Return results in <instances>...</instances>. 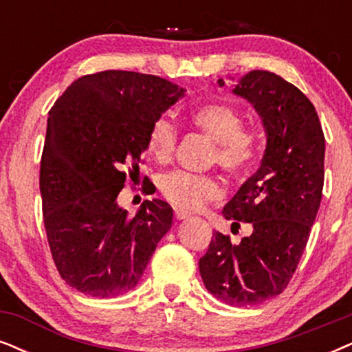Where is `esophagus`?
<instances>
[{
  "instance_id": "esophagus-1",
  "label": "esophagus",
  "mask_w": 352,
  "mask_h": 352,
  "mask_svg": "<svg viewBox=\"0 0 352 352\" xmlns=\"http://www.w3.org/2000/svg\"><path fill=\"white\" fill-rule=\"evenodd\" d=\"M173 217H175L177 221H184V219H186V217H188V214H186V212H184V211H180V209H175V211H173Z\"/></svg>"
}]
</instances>
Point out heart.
I'll return each mask as SVG.
<instances>
[{
	"label": "heart",
	"instance_id": "b5f03b06",
	"mask_svg": "<svg viewBox=\"0 0 352 352\" xmlns=\"http://www.w3.org/2000/svg\"><path fill=\"white\" fill-rule=\"evenodd\" d=\"M190 122L214 141L212 162L234 175H245L252 170L260 155V140L255 131L243 126L242 115L235 107L224 102H206L191 109ZM177 140L175 123L167 117H159L151 124L146 149L157 162H167L175 153ZM159 188L172 206L185 212L199 211L224 195L222 184L214 175L185 170L166 173Z\"/></svg>",
	"mask_w": 352,
	"mask_h": 352
}]
</instances>
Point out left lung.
<instances>
[{
    "label": "left lung",
    "mask_w": 352,
    "mask_h": 352,
    "mask_svg": "<svg viewBox=\"0 0 352 352\" xmlns=\"http://www.w3.org/2000/svg\"><path fill=\"white\" fill-rule=\"evenodd\" d=\"M234 94L252 102L268 141L261 167L222 214L237 228L250 222L253 232L239 243L212 234L199 273L217 299L247 307L281 294L296 273L322 201L324 136L312 102L278 74L250 71Z\"/></svg>",
    "instance_id": "left-lung-1"
}]
</instances>
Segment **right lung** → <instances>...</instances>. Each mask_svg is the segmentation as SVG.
<instances>
[{
  "mask_svg": "<svg viewBox=\"0 0 352 352\" xmlns=\"http://www.w3.org/2000/svg\"><path fill=\"white\" fill-rule=\"evenodd\" d=\"M184 94L164 78L109 69L78 78L48 112L43 224L58 273L82 294L107 299L135 287L172 228L162 199L130 216L117 197L140 172L151 124Z\"/></svg>",
  "mask_w": 352,
  "mask_h": 352,
  "instance_id": "1",
  "label": "right lung"
}]
</instances>
